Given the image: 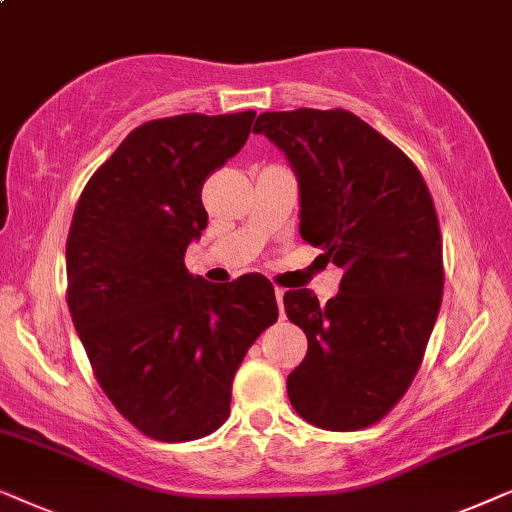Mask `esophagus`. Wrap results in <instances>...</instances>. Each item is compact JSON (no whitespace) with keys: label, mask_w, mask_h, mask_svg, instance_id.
Instances as JSON below:
<instances>
[{"label":"esophagus","mask_w":512,"mask_h":512,"mask_svg":"<svg viewBox=\"0 0 512 512\" xmlns=\"http://www.w3.org/2000/svg\"><path fill=\"white\" fill-rule=\"evenodd\" d=\"M274 292H276V302H278V309H281V318H283V295H285V290L276 288Z\"/></svg>","instance_id":"34e87169"}]
</instances>
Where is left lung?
<instances>
[{"label": "left lung", "mask_w": 512, "mask_h": 512, "mask_svg": "<svg viewBox=\"0 0 512 512\" xmlns=\"http://www.w3.org/2000/svg\"><path fill=\"white\" fill-rule=\"evenodd\" d=\"M255 133L299 180V234L344 269L337 297L288 290L285 313L309 339L288 377L292 407L325 431L377 424L407 393L442 302V238L410 156L346 109L264 112Z\"/></svg>", "instance_id": "obj_1"}]
</instances>
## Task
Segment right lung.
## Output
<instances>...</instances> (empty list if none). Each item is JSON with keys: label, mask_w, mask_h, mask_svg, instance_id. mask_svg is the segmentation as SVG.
<instances>
[{"label": "right lung", "mask_w": 512, "mask_h": 512, "mask_svg": "<svg viewBox=\"0 0 512 512\" xmlns=\"http://www.w3.org/2000/svg\"><path fill=\"white\" fill-rule=\"evenodd\" d=\"M255 112L177 114L126 135L91 175L67 234V306L93 374L124 419L161 442L206 438L231 381L278 320L274 285H213L185 267L208 224L201 189L238 154Z\"/></svg>", "instance_id": "right-lung-1"}]
</instances>
